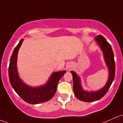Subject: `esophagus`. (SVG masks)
<instances>
[{
	"label": "esophagus",
	"instance_id": "34e87169",
	"mask_svg": "<svg viewBox=\"0 0 123 123\" xmlns=\"http://www.w3.org/2000/svg\"><path fill=\"white\" fill-rule=\"evenodd\" d=\"M70 67H68V69H70Z\"/></svg>",
	"mask_w": 123,
	"mask_h": 123
}]
</instances>
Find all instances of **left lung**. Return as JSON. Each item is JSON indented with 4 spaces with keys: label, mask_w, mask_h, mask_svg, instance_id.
Masks as SVG:
<instances>
[{
    "label": "left lung",
    "mask_w": 123,
    "mask_h": 123,
    "mask_svg": "<svg viewBox=\"0 0 123 123\" xmlns=\"http://www.w3.org/2000/svg\"><path fill=\"white\" fill-rule=\"evenodd\" d=\"M95 41L102 50L105 61L107 68H109L108 80L104 87L96 91H86L82 89L80 77L78 76L74 71H70L73 75V91L74 95L79 100L86 102L96 101L103 97L108 91L115 76V62L114 59V53L111 45L101 35H98L95 38Z\"/></svg>",
    "instance_id": "obj_1"
}]
</instances>
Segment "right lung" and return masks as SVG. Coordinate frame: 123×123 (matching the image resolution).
<instances>
[{
	"mask_svg": "<svg viewBox=\"0 0 123 123\" xmlns=\"http://www.w3.org/2000/svg\"><path fill=\"white\" fill-rule=\"evenodd\" d=\"M23 40L24 39L20 40L10 57L9 67L10 82L14 90L26 102L35 105L48 101L55 95L58 82L66 71L53 73L45 85L38 87H31L24 83L19 77L17 68L18 52Z\"/></svg>",
	"mask_w": 123,
	"mask_h": 123,
	"instance_id": "1",
	"label": "right lung"
}]
</instances>
